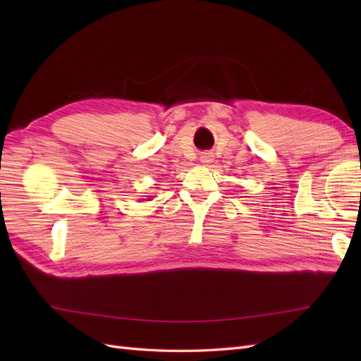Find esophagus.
Here are the masks:
<instances>
[{"mask_svg":"<svg viewBox=\"0 0 361 361\" xmlns=\"http://www.w3.org/2000/svg\"><path fill=\"white\" fill-rule=\"evenodd\" d=\"M202 161H203V163H209V161H211V155H209V153H206V155H203V157H202Z\"/></svg>","mask_w":361,"mask_h":361,"instance_id":"obj_1","label":"esophagus"}]
</instances>
